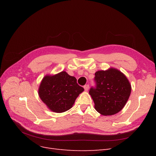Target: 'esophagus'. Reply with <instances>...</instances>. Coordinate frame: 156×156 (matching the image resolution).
Returning a JSON list of instances; mask_svg holds the SVG:
<instances>
[{
  "mask_svg": "<svg viewBox=\"0 0 156 156\" xmlns=\"http://www.w3.org/2000/svg\"><path fill=\"white\" fill-rule=\"evenodd\" d=\"M84 90H85L86 91H87L88 90V88H89V84H85V85L84 86Z\"/></svg>",
  "mask_w": 156,
  "mask_h": 156,
  "instance_id": "esophagus-1",
  "label": "esophagus"
}]
</instances>
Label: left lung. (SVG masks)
Here are the masks:
<instances>
[{
  "instance_id": "8db88e82",
  "label": "left lung",
  "mask_w": 156,
  "mask_h": 156,
  "mask_svg": "<svg viewBox=\"0 0 156 156\" xmlns=\"http://www.w3.org/2000/svg\"><path fill=\"white\" fill-rule=\"evenodd\" d=\"M95 87L89 90L96 110L103 115L120 111L130 96L131 88L125 75L116 69L98 71L94 77Z\"/></svg>"
}]
</instances>
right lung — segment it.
I'll return each instance as SVG.
<instances>
[{
    "label": "right lung",
    "instance_id": "add662e5",
    "mask_svg": "<svg viewBox=\"0 0 156 156\" xmlns=\"http://www.w3.org/2000/svg\"><path fill=\"white\" fill-rule=\"evenodd\" d=\"M83 90L77 83L76 78L62 72L53 76H45L40 84L38 94L52 111L63 112L72 107Z\"/></svg>",
    "mask_w": 156,
    "mask_h": 156
}]
</instances>
